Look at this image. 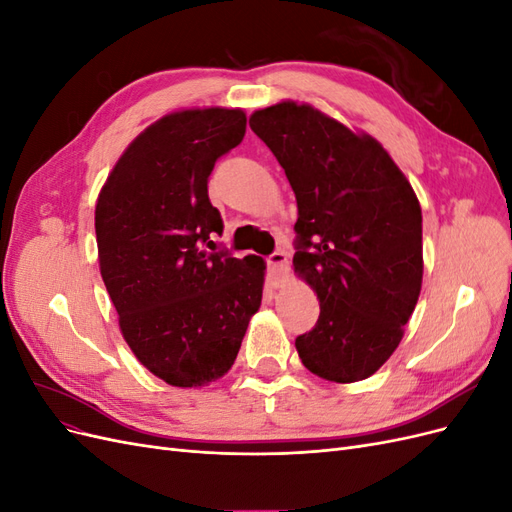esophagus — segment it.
Wrapping results in <instances>:
<instances>
[{
    "instance_id": "1",
    "label": "esophagus",
    "mask_w": 512,
    "mask_h": 512,
    "mask_svg": "<svg viewBox=\"0 0 512 512\" xmlns=\"http://www.w3.org/2000/svg\"><path fill=\"white\" fill-rule=\"evenodd\" d=\"M267 269H269V277H271V284L273 286H280L284 280V273L288 269V256L286 252L277 250L273 254L267 256Z\"/></svg>"
}]
</instances>
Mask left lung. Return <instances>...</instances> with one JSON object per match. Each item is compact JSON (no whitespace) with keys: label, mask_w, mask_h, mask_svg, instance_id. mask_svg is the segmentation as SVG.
<instances>
[{"label":"left lung","mask_w":512,"mask_h":512,"mask_svg":"<svg viewBox=\"0 0 512 512\" xmlns=\"http://www.w3.org/2000/svg\"><path fill=\"white\" fill-rule=\"evenodd\" d=\"M250 128L297 196L294 273L312 286L320 316L297 337L312 374L365 380L395 352L421 294L423 215L384 147L307 104L282 102Z\"/></svg>","instance_id":"8db88e82"}]
</instances>
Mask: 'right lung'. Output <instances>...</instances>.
<instances>
[{
    "instance_id": "obj_1",
    "label": "right lung",
    "mask_w": 512,
    "mask_h": 512,
    "mask_svg": "<svg viewBox=\"0 0 512 512\" xmlns=\"http://www.w3.org/2000/svg\"><path fill=\"white\" fill-rule=\"evenodd\" d=\"M239 108L166 115L123 151L96 205L100 273L136 359L173 386L232 367L258 312L265 260L235 258L207 183L245 136Z\"/></svg>"
}]
</instances>
